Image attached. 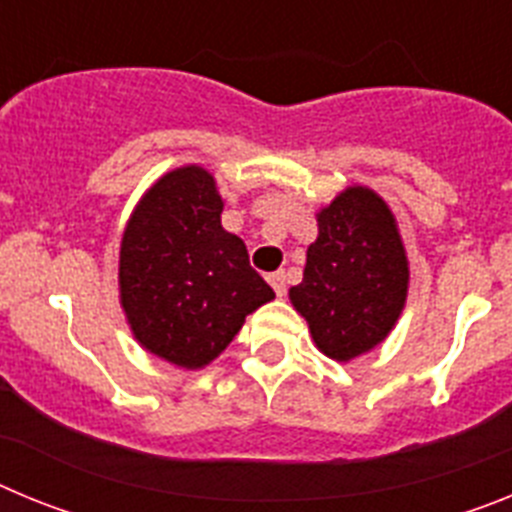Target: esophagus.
<instances>
[{"label": "esophagus", "mask_w": 512, "mask_h": 512, "mask_svg": "<svg viewBox=\"0 0 512 512\" xmlns=\"http://www.w3.org/2000/svg\"><path fill=\"white\" fill-rule=\"evenodd\" d=\"M266 279H269L271 289L277 292V297H282L284 292H287V279H284V271H274V274H269Z\"/></svg>", "instance_id": "esophagus-1"}]
</instances>
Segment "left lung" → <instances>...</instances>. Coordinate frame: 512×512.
I'll return each mask as SVG.
<instances>
[{"mask_svg":"<svg viewBox=\"0 0 512 512\" xmlns=\"http://www.w3.org/2000/svg\"><path fill=\"white\" fill-rule=\"evenodd\" d=\"M302 282L289 302L328 359L351 361L377 348L400 320L410 261L390 205L374 189L346 187L318 210Z\"/></svg>","mask_w":512,"mask_h":512,"instance_id":"1","label":"left lung"}]
</instances>
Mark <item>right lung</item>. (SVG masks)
I'll use <instances>...</instances> for the list:
<instances>
[{"label":"right lung","mask_w":512,"mask_h":512,"mask_svg":"<svg viewBox=\"0 0 512 512\" xmlns=\"http://www.w3.org/2000/svg\"><path fill=\"white\" fill-rule=\"evenodd\" d=\"M215 176L197 164L146 189L120 241L117 287L135 341L179 369H205L246 315L274 300L251 269L246 243L220 223Z\"/></svg>","instance_id":"1"}]
</instances>
